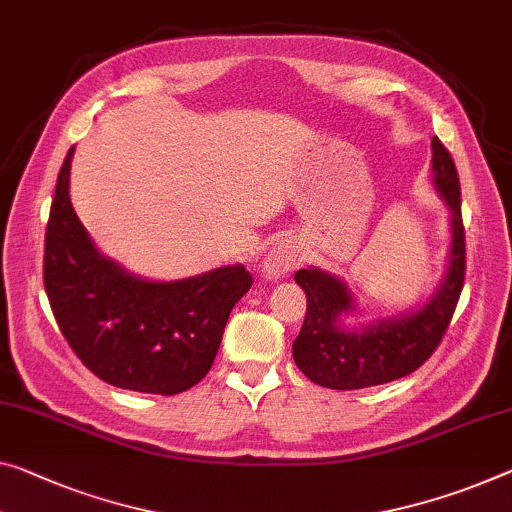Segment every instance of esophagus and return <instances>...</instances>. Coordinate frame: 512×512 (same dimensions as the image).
<instances>
[{
  "mask_svg": "<svg viewBox=\"0 0 512 512\" xmlns=\"http://www.w3.org/2000/svg\"><path fill=\"white\" fill-rule=\"evenodd\" d=\"M304 261V251L295 240H281L267 251L265 261L261 265V274L265 281H279L288 277L297 265Z\"/></svg>",
  "mask_w": 512,
  "mask_h": 512,
  "instance_id": "obj_1",
  "label": "esophagus"
}]
</instances>
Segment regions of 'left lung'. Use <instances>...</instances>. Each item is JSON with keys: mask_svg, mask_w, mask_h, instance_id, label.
Returning a JSON list of instances; mask_svg holds the SVG:
<instances>
[{"mask_svg": "<svg viewBox=\"0 0 512 512\" xmlns=\"http://www.w3.org/2000/svg\"><path fill=\"white\" fill-rule=\"evenodd\" d=\"M430 178L448 208V256L444 277L412 309L368 318L348 283L320 267L297 270L306 293V316L293 343V359L311 382L350 391L377 387L410 375L442 341L465 283V229L460 180L442 141L432 139Z\"/></svg>", "mask_w": 512, "mask_h": 512, "instance_id": "1", "label": "left lung"}]
</instances>
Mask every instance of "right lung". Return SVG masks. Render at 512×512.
<instances>
[{
	"label": "right lung",
	"instance_id": "right-lung-1",
	"mask_svg": "<svg viewBox=\"0 0 512 512\" xmlns=\"http://www.w3.org/2000/svg\"><path fill=\"white\" fill-rule=\"evenodd\" d=\"M70 148L45 233V293L70 348L114 387L174 396L201 382L231 309L251 288L245 265L157 281L102 254L70 203Z\"/></svg>",
	"mask_w": 512,
	"mask_h": 512
}]
</instances>
